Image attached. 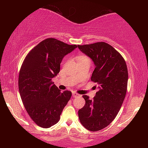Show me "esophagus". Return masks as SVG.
Returning a JSON list of instances; mask_svg holds the SVG:
<instances>
[{
  "label": "esophagus",
  "mask_w": 148,
  "mask_h": 148,
  "mask_svg": "<svg viewBox=\"0 0 148 148\" xmlns=\"http://www.w3.org/2000/svg\"><path fill=\"white\" fill-rule=\"evenodd\" d=\"M72 96H73V97H74V98H76V97H79V96L80 95L78 94H77V93H75V92H73Z\"/></svg>",
  "instance_id": "1"
}]
</instances>
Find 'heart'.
Here are the masks:
<instances>
[{"mask_svg": "<svg viewBox=\"0 0 148 148\" xmlns=\"http://www.w3.org/2000/svg\"><path fill=\"white\" fill-rule=\"evenodd\" d=\"M90 60L89 58L87 57V56H84V55H80L78 57V61H83V60Z\"/></svg>", "mask_w": 148, "mask_h": 148, "instance_id": "b5f03b06", "label": "heart"}]
</instances>
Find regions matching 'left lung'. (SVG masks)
<instances>
[{"label": "left lung", "instance_id": "left-lung-1", "mask_svg": "<svg viewBox=\"0 0 148 148\" xmlns=\"http://www.w3.org/2000/svg\"><path fill=\"white\" fill-rule=\"evenodd\" d=\"M79 49L94 62L91 80L98 89L94 100L83 96L85 106L78 111L80 122L91 131L105 128L118 114L127 93L128 71L123 56L106 42L78 45Z\"/></svg>", "mask_w": 148, "mask_h": 148}]
</instances>
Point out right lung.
Wrapping results in <instances>:
<instances>
[{
	"label": "right lung",
	"instance_id": "add662e5",
	"mask_svg": "<svg viewBox=\"0 0 148 148\" xmlns=\"http://www.w3.org/2000/svg\"><path fill=\"white\" fill-rule=\"evenodd\" d=\"M76 48L48 38L36 46L22 64L19 94L26 111L38 126L48 128L57 123L71 97L70 91L61 92L52 79L59 73L64 56Z\"/></svg>",
	"mask_w": 148,
	"mask_h": 148
}]
</instances>
